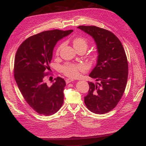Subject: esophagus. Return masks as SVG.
<instances>
[{"label": "esophagus", "mask_w": 146, "mask_h": 146, "mask_svg": "<svg viewBox=\"0 0 146 146\" xmlns=\"http://www.w3.org/2000/svg\"><path fill=\"white\" fill-rule=\"evenodd\" d=\"M74 81V80L73 79H71V78H68V79H66V84H68L70 83H71V82H73Z\"/></svg>", "instance_id": "1"}]
</instances>
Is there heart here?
Listing matches in <instances>:
<instances>
[{
    "label": "heart",
    "mask_w": 146,
    "mask_h": 146,
    "mask_svg": "<svg viewBox=\"0 0 146 146\" xmlns=\"http://www.w3.org/2000/svg\"><path fill=\"white\" fill-rule=\"evenodd\" d=\"M73 44L74 48L76 50L83 48L86 50L88 46V40L84 37L78 36L74 38L73 40ZM63 44H60L58 47L57 49V53L58 54L60 48H62ZM96 55L94 54L92 57L95 58ZM85 70V67L82 64H73V63H65L61 67L62 72L64 73L66 76L72 78H75L79 76L81 72H83Z\"/></svg>",
    "instance_id": "1"
}]
</instances>
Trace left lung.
Returning a JSON list of instances; mask_svg holds the SVG:
<instances>
[{
    "label": "left lung",
    "mask_w": 146,
    "mask_h": 146,
    "mask_svg": "<svg viewBox=\"0 0 146 146\" xmlns=\"http://www.w3.org/2000/svg\"><path fill=\"white\" fill-rule=\"evenodd\" d=\"M78 28L94 39L98 53L97 64L89 74L97 82H88L89 89L84 103L93 113H106L117 105L125 90L128 75L125 51L118 37L107 29L95 26Z\"/></svg>",
    "instance_id": "left-lung-1"
}]
</instances>
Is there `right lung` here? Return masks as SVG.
<instances>
[{
	"label": "right lung",
	"instance_id": "1",
	"mask_svg": "<svg viewBox=\"0 0 146 146\" xmlns=\"http://www.w3.org/2000/svg\"><path fill=\"white\" fill-rule=\"evenodd\" d=\"M73 31L54 29L40 33L23 41L17 51L15 80L26 101L39 114L53 115L63 103L65 80L57 77L48 86L44 81L48 74L45 72L50 68L56 44Z\"/></svg>",
	"mask_w": 146,
	"mask_h": 146
}]
</instances>
